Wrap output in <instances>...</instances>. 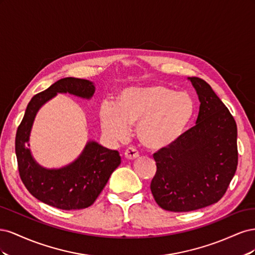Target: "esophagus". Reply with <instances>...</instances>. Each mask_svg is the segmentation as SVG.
I'll return each mask as SVG.
<instances>
[{"instance_id": "34e87169", "label": "esophagus", "mask_w": 255, "mask_h": 255, "mask_svg": "<svg viewBox=\"0 0 255 255\" xmlns=\"http://www.w3.org/2000/svg\"><path fill=\"white\" fill-rule=\"evenodd\" d=\"M138 156H139V153L137 152L136 149L134 148H128L125 151V157L128 160H132V159H135L137 158Z\"/></svg>"}]
</instances>
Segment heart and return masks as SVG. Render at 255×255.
Listing matches in <instances>:
<instances>
[{
    "instance_id": "1",
    "label": "heart",
    "mask_w": 255,
    "mask_h": 255,
    "mask_svg": "<svg viewBox=\"0 0 255 255\" xmlns=\"http://www.w3.org/2000/svg\"><path fill=\"white\" fill-rule=\"evenodd\" d=\"M195 114L190 96L164 85L130 87L120 92L116 105L105 103L100 109L104 134L114 141H125L129 128L151 151L168 148L180 139Z\"/></svg>"
}]
</instances>
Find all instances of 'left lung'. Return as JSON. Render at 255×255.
<instances>
[{"label":"left lung","instance_id":"1","mask_svg":"<svg viewBox=\"0 0 255 255\" xmlns=\"http://www.w3.org/2000/svg\"><path fill=\"white\" fill-rule=\"evenodd\" d=\"M188 79L201 103L196 126L172 145L153 154L156 173L150 185L156 203L175 213L218 202L238 164L233 116L204 80Z\"/></svg>","mask_w":255,"mask_h":255}]
</instances>
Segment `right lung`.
<instances>
[{"label": "right lung", "mask_w": 255, "mask_h": 255, "mask_svg": "<svg viewBox=\"0 0 255 255\" xmlns=\"http://www.w3.org/2000/svg\"><path fill=\"white\" fill-rule=\"evenodd\" d=\"M57 92L90 99L95 86L88 80L65 78L32 98L14 142L19 174L26 189L41 202L65 211L82 210L96 201L121 157L118 151L89 141L81 156L69 166L50 170L36 163L27 148L30 128L38 110Z\"/></svg>", "instance_id": "1"}]
</instances>
